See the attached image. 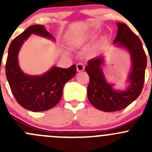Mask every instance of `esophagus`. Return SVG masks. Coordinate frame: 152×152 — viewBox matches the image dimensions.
Wrapping results in <instances>:
<instances>
[{
  "mask_svg": "<svg viewBox=\"0 0 152 152\" xmlns=\"http://www.w3.org/2000/svg\"><path fill=\"white\" fill-rule=\"evenodd\" d=\"M76 68H77L78 72H82L85 70V65L82 63H78L76 65Z\"/></svg>",
  "mask_w": 152,
  "mask_h": 152,
  "instance_id": "1",
  "label": "esophagus"
}]
</instances>
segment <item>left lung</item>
Instances as JSON below:
<instances>
[{
    "instance_id": "obj_1",
    "label": "left lung",
    "mask_w": 152,
    "mask_h": 152,
    "mask_svg": "<svg viewBox=\"0 0 152 152\" xmlns=\"http://www.w3.org/2000/svg\"><path fill=\"white\" fill-rule=\"evenodd\" d=\"M118 33L114 43L126 48L132 59V70L128 76L129 85L125 90H115L114 84L106 80L102 69L103 56L90 59L85 71L90 77L87 86L89 102L98 110L104 112H115L123 110L132 103L141 93L145 80L147 58L138 37L128 26L118 23Z\"/></svg>"
}]
</instances>
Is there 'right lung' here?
<instances>
[{
	"label": "right lung",
	"mask_w": 152,
	"mask_h": 152,
	"mask_svg": "<svg viewBox=\"0 0 152 152\" xmlns=\"http://www.w3.org/2000/svg\"><path fill=\"white\" fill-rule=\"evenodd\" d=\"M31 34L54 40L44 26H29L11 42L8 50L6 76L15 99L23 108L42 112L56 106L62 96L63 87L76 73V65L69 68L52 67L41 76H28L21 70L18 56L23 42Z\"/></svg>",
	"instance_id": "1"
}]
</instances>
